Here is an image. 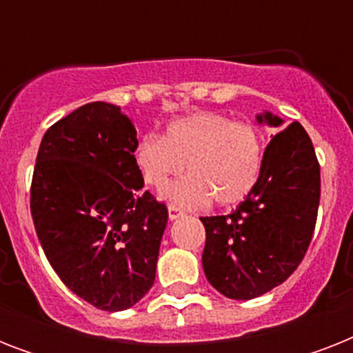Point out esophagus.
<instances>
[{
    "instance_id": "esophagus-1",
    "label": "esophagus",
    "mask_w": 353,
    "mask_h": 353,
    "mask_svg": "<svg viewBox=\"0 0 353 353\" xmlns=\"http://www.w3.org/2000/svg\"><path fill=\"white\" fill-rule=\"evenodd\" d=\"M183 216H185L183 210H179L177 207H174V205H168V218H170L172 221L177 220V218H183Z\"/></svg>"
}]
</instances>
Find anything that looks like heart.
<instances>
[{"instance_id":"obj_1","label":"heart","mask_w":353,"mask_h":353,"mask_svg":"<svg viewBox=\"0 0 353 353\" xmlns=\"http://www.w3.org/2000/svg\"><path fill=\"white\" fill-rule=\"evenodd\" d=\"M263 137L249 122L220 112H194L174 119L165 135L139 139L133 159L144 183L161 188L188 163L189 174L161 192L174 207L201 209L241 203L256 188L263 168Z\"/></svg>"}]
</instances>
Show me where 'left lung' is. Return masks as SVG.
<instances>
[{"label": "left lung", "mask_w": 353, "mask_h": 353, "mask_svg": "<svg viewBox=\"0 0 353 353\" xmlns=\"http://www.w3.org/2000/svg\"><path fill=\"white\" fill-rule=\"evenodd\" d=\"M256 121L282 128L273 113ZM321 199V166L299 122L265 146L256 188L232 214L201 218L207 232L205 276L221 295L249 301L280 285L299 268L312 241Z\"/></svg>", "instance_id": "8db88e82"}]
</instances>
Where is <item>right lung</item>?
Instances as JSON below:
<instances>
[{"label":"right lung","mask_w":353,"mask_h":353,"mask_svg":"<svg viewBox=\"0 0 353 353\" xmlns=\"http://www.w3.org/2000/svg\"><path fill=\"white\" fill-rule=\"evenodd\" d=\"M137 132L121 108L90 102L41 139L30 214L47 260L74 295L104 312L154 285L168 210L143 192Z\"/></svg>","instance_id":"1"}]
</instances>
